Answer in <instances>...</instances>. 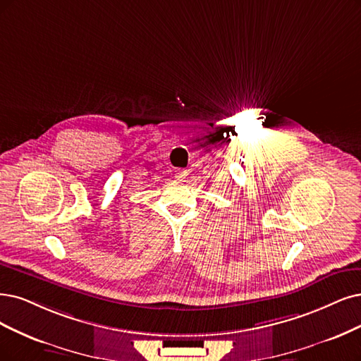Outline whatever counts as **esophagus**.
<instances>
[{
    "label": "esophagus",
    "mask_w": 361,
    "mask_h": 361,
    "mask_svg": "<svg viewBox=\"0 0 361 361\" xmlns=\"http://www.w3.org/2000/svg\"><path fill=\"white\" fill-rule=\"evenodd\" d=\"M185 177H188V171H177L176 172V178L178 180V181H184L185 180Z\"/></svg>",
    "instance_id": "esophagus-1"
}]
</instances>
